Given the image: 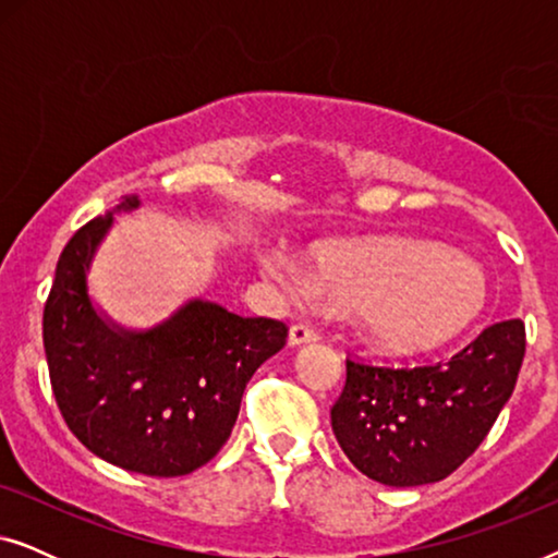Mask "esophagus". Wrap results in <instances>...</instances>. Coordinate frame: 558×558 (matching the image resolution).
<instances>
[{"instance_id": "esophagus-1", "label": "esophagus", "mask_w": 558, "mask_h": 558, "mask_svg": "<svg viewBox=\"0 0 558 558\" xmlns=\"http://www.w3.org/2000/svg\"><path fill=\"white\" fill-rule=\"evenodd\" d=\"M319 340V332L315 327L304 325V323H296L289 327V345L296 348V345H304V342H315Z\"/></svg>"}]
</instances>
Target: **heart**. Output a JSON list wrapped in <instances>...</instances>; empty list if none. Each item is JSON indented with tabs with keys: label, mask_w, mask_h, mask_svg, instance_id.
I'll return each mask as SVG.
<instances>
[{
	"label": "heart",
	"mask_w": 558,
	"mask_h": 558,
	"mask_svg": "<svg viewBox=\"0 0 558 558\" xmlns=\"http://www.w3.org/2000/svg\"><path fill=\"white\" fill-rule=\"evenodd\" d=\"M264 269L296 296L357 310L365 340L393 355L457 338L487 304V277L475 262L416 239L325 241L312 251V271L287 256H266Z\"/></svg>",
	"instance_id": "b5f03b06"
}]
</instances>
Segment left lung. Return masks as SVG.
I'll return each mask as SVG.
<instances>
[{
  "instance_id": "1",
  "label": "left lung",
  "mask_w": 558,
  "mask_h": 558,
  "mask_svg": "<svg viewBox=\"0 0 558 558\" xmlns=\"http://www.w3.org/2000/svg\"><path fill=\"white\" fill-rule=\"evenodd\" d=\"M525 355L523 319L485 327L447 363L345 361L332 432L363 475L391 487L445 480L493 429Z\"/></svg>"
}]
</instances>
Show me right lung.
I'll list each match as a JSON object with an SVG mask.
<instances>
[{
    "instance_id": "1",
    "label": "right lung",
    "mask_w": 558,
    "mask_h": 558,
    "mask_svg": "<svg viewBox=\"0 0 558 558\" xmlns=\"http://www.w3.org/2000/svg\"><path fill=\"white\" fill-rule=\"evenodd\" d=\"M136 205L126 195L119 208ZM111 220H88L58 258L43 312L52 396L68 429L101 460L151 477L187 475L231 437L246 384L289 330L203 300L149 332L106 325L86 271Z\"/></svg>"
}]
</instances>
